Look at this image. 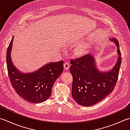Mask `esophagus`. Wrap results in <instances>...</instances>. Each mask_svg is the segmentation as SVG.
I'll return each mask as SVG.
<instances>
[{
  "instance_id": "esophagus-1",
  "label": "esophagus",
  "mask_w": 130,
  "mask_h": 130,
  "mask_svg": "<svg viewBox=\"0 0 130 130\" xmlns=\"http://www.w3.org/2000/svg\"><path fill=\"white\" fill-rule=\"evenodd\" d=\"M70 65L68 62H65L64 64H63V68H64L65 70H68L69 68Z\"/></svg>"
}]
</instances>
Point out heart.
Segmentation results:
<instances>
[{"label":"heart","instance_id":"1","mask_svg":"<svg viewBox=\"0 0 130 130\" xmlns=\"http://www.w3.org/2000/svg\"><path fill=\"white\" fill-rule=\"evenodd\" d=\"M88 46V44H87V43H84V44L80 45L79 47H78L77 48L76 53L79 55H82L83 54H85V52H86V50L87 49Z\"/></svg>","mask_w":130,"mask_h":130}]
</instances>
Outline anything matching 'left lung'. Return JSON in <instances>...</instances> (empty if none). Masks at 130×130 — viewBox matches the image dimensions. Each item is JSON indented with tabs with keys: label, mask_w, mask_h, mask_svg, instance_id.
<instances>
[{
	"label": "left lung",
	"mask_w": 130,
	"mask_h": 130,
	"mask_svg": "<svg viewBox=\"0 0 130 130\" xmlns=\"http://www.w3.org/2000/svg\"><path fill=\"white\" fill-rule=\"evenodd\" d=\"M109 39L117 46L118 56L111 70H99L95 58L91 54L70 61V72L73 79L72 94L79 105L92 106L107 96L115 87L121 64V53L118 40L114 37Z\"/></svg>",
	"instance_id": "8db88e82"
}]
</instances>
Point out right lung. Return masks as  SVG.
Segmentation results:
<instances>
[{
	"label": "right lung",
	"mask_w": 130,
	"mask_h": 130,
	"mask_svg": "<svg viewBox=\"0 0 130 130\" xmlns=\"http://www.w3.org/2000/svg\"><path fill=\"white\" fill-rule=\"evenodd\" d=\"M14 37L7 48V65L10 81L17 93L32 103L46 101L50 97L55 80L63 72V61L49 62L38 70L23 73L14 67L11 58Z\"/></svg>",
	"instance_id": "obj_1"
}]
</instances>
